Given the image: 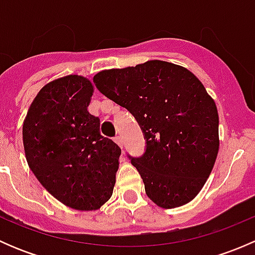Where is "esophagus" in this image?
I'll use <instances>...</instances> for the list:
<instances>
[{"instance_id": "34e87169", "label": "esophagus", "mask_w": 255, "mask_h": 255, "mask_svg": "<svg viewBox=\"0 0 255 255\" xmlns=\"http://www.w3.org/2000/svg\"><path fill=\"white\" fill-rule=\"evenodd\" d=\"M115 142L117 143L120 146L123 145V139H122V137H121V135H116V137H115Z\"/></svg>"}]
</instances>
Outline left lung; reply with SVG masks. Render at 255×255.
<instances>
[{
	"label": "left lung",
	"mask_w": 255,
	"mask_h": 255,
	"mask_svg": "<svg viewBox=\"0 0 255 255\" xmlns=\"http://www.w3.org/2000/svg\"><path fill=\"white\" fill-rule=\"evenodd\" d=\"M99 91L133 115L145 139L138 158L128 154L149 199L182 206L200 192L218 153V113L199 79L182 66L150 60L95 75Z\"/></svg>",
	"instance_id": "left-lung-1"
}]
</instances>
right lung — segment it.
<instances>
[{"instance_id":"right-lung-1","label":"right lung","mask_w":255,"mask_h":255,"mask_svg":"<svg viewBox=\"0 0 255 255\" xmlns=\"http://www.w3.org/2000/svg\"><path fill=\"white\" fill-rule=\"evenodd\" d=\"M94 86L69 75L45 85L23 123L28 165L40 184L75 210H97L112 196L121 148L87 111Z\"/></svg>"}]
</instances>
